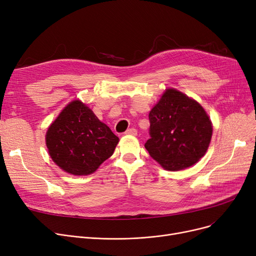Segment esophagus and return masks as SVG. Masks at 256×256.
<instances>
[{
  "instance_id": "esophagus-1",
  "label": "esophagus",
  "mask_w": 256,
  "mask_h": 256,
  "mask_svg": "<svg viewBox=\"0 0 256 256\" xmlns=\"http://www.w3.org/2000/svg\"><path fill=\"white\" fill-rule=\"evenodd\" d=\"M137 132H138L137 130L134 128H128V130L126 132V134H128V135H132V136H136Z\"/></svg>"
}]
</instances>
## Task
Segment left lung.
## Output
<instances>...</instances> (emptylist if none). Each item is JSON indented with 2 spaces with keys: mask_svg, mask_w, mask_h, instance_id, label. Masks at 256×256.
Wrapping results in <instances>:
<instances>
[{
  "mask_svg": "<svg viewBox=\"0 0 256 256\" xmlns=\"http://www.w3.org/2000/svg\"><path fill=\"white\" fill-rule=\"evenodd\" d=\"M150 136L145 148L170 171L197 163L208 150L212 122L197 102L186 94L167 89L150 113Z\"/></svg>",
  "mask_w": 256,
  "mask_h": 256,
  "instance_id": "8db88e82",
  "label": "left lung"
}]
</instances>
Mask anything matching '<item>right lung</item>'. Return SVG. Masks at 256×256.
<instances>
[{"label": "right lung", "mask_w": 256, "mask_h": 256, "mask_svg": "<svg viewBox=\"0 0 256 256\" xmlns=\"http://www.w3.org/2000/svg\"><path fill=\"white\" fill-rule=\"evenodd\" d=\"M46 140L50 158L61 169L88 176L113 154L119 139L87 106L74 100L48 128Z\"/></svg>", "instance_id": "obj_1"}]
</instances>
